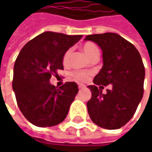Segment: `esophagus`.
<instances>
[{"mask_svg":"<svg viewBox=\"0 0 152 152\" xmlns=\"http://www.w3.org/2000/svg\"><path fill=\"white\" fill-rule=\"evenodd\" d=\"M84 88H85V85L79 84V89H84Z\"/></svg>","mask_w":152,"mask_h":152,"instance_id":"1","label":"esophagus"}]
</instances>
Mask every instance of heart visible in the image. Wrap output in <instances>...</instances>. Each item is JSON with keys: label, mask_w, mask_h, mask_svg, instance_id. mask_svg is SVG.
I'll use <instances>...</instances> for the list:
<instances>
[{"label": "heart", "mask_w": 152, "mask_h": 152, "mask_svg": "<svg viewBox=\"0 0 152 152\" xmlns=\"http://www.w3.org/2000/svg\"><path fill=\"white\" fill-rule=\"evenodd\" d=\"M83 51L85 53V55L87 56L89 58H91L93 55H95L96 53L99 52V49L96 45L91 42H87L85 44L83 45L82 46ZM71 54V50H67L62 57V62L64 65H66L69 61V57ZM72 77L73 79L77 80V81H86L89 78V73H85V72H74L72 73Z\"/></svg>", "instance_id": "heart-1"}]
</instances>
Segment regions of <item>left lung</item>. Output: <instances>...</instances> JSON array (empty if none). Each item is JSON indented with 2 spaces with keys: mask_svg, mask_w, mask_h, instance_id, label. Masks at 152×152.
Returning a JSON list of instances; mask_svg holds the SVG:
<instances>
[{
  "mask_svg": "<svg viewBox=\"0 0 152 152\" xmlns=\"http://www.w3.org/2000/svg\"><path fill=\"white\" fill-rule=\"evenodd\" d=\"M85 40L102 50L103 66L89 85L88 113L94 124L107 129H119L131 119L143 97L145 67L134 45L115 33L91 34ZM112 85L107 93L103 86Z\"/></svg>",
  "mask_w": 152,
  "mask_h": 152,
  "instance_id": "obj_1",
  "label": "left lung"
}]
</instances>
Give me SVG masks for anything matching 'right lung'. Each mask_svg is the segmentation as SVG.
Returning a JSON list of instances; mask_svg holds the SVG:
<instances>
[{
	"label": "right lung",
	"instance_id": "obj_1",
	"mask_svg": "<svg viewBox=\"0 0 152 152\" xmlns=\"http://www.w3.org/2000/svg\"><path fill=\"white\" fill-rule=\"evenodd\" d=\"M82 37L46 31L20 50L13 68L12 89L22 113L34 125L51 127L66 118L78 85L67 82L57 89L50 79L63 69L64 53Z\"/></svg>",
	"mask_w": 152,
	"mask_h": 152
}]
</instances>
